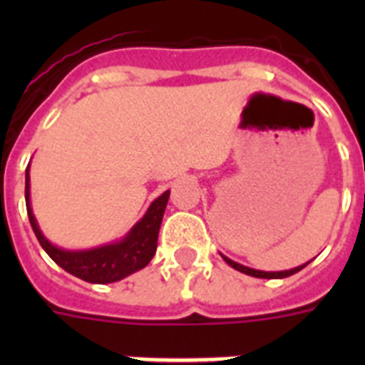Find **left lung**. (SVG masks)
<instances>
[{
  "label": "left lung",
  "instance_id": "1",
  "mask_svg": "<svg viewBox=\"0 0 365 365\" xmlns=\"http://www.w3.org/2000/svg\"><path fill=\"white\" fill-rule=\"evenodd\" d=\"M223 259L227 261V265H231L233 269H237V271L244 272V274H250V277H255V278H286V277H292V274H295L297 271H301L303 267L307 265H299L295 267V269H289V271H277V272H267V271H255V269H250V267H244L240 265V263H237V261L229 259V257H225V255H222Z\"/></svg>",
  "mask_w": 365,
  "mask_h": 365
}]
</instances>
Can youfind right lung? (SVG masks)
Listing matches in <instances>:
<instances>
[{
  "instance_id": "right-lung-1",
  "label": "right lung",
  "mask_w": 365,
  "mask_h": 365,
  "mask_svg": "<svg viewBox=\"0 0 365 365\" xmlns=\"http://www.w3.org/2000/svg\"><path fill=\"white\" fill-rule=\"evenodd\" d=\"M170 191L157 197L143 214V217L128 231L125 239L119 242L106 244L93 250H62L48 242L43 237L41 229L37 225L36 216L31 212L30 205V168H26V208L30 217L31 229L36 233L37 240L47 252L48 257L68 271L73 277L81 278L85 282L93 284H110L123 280L132 272L140 271L153 259L157 250V239L163 216H165L166 202H168Z\"/></svg>"
}]
</instances>
